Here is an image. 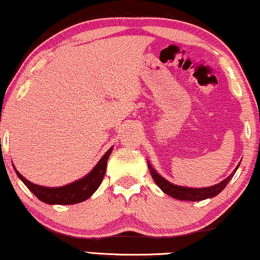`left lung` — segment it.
Here are the masks:
<instances>
[{
	"label": "left lung",
	"instance_id": "left-lung-1",
	"mask_svg": "<svg viewBox=\"0 0 260 260\" xmlns=\"http://www.w3.org/2000/svg\"><path fill=\"white\" fill-rule=\"evenodd\" d=\"M150 174H151V177L155 180V183L158 186L160 187V190L163 191L164 193H167L171 197H174L176 199H179V201H191V202H198V201H203V199L206 198H212L214 196H217L219 192H221L225 189V186L228 185V183L230 182L233 175L236 174L237 169L232 172V174L225 178L223 182L216 184V185L209 186V187H201V189H190V187H185V186H177L171 184L170 182H168L167 179H164L163 177L159 176L157 172L153 170L151 165L148 163Z\"/></svg>",
	"mask_w": 260,
	"mask_h": 260
}]
</instances>
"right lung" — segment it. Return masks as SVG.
<instances>
[{
  "instance_id": "obj_1",
  "label": "right lung",
  "mask_w": 260,
  "mask_h": 260,
  "mask_svg": "<svg viewBox=\"0 0 260 260\" xmlns=\"http://www.w3.org/2000/svg\"><path fill=\"white\" fill-rule=\"evenodd\" d=\"M112 151L110 148L105 152V155L101 158V160L97 163L95 168L89 175H86L84 178L76 182L68 184L66 186L61 187H46L36 185L28 179H25L17 170L16 174L22 182L25 184V186L36 196L40 201H42L47 204H59V205H69L76 204V203L83 202L88 199L95 191L99 189V186L102 183L103 177L107 170V161Z\"/></svg>"
}]
</instances>
